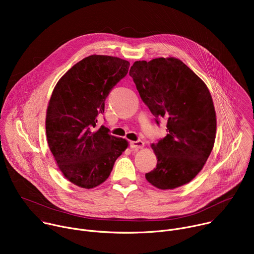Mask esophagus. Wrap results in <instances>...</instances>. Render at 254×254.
<instances>
[{"label":"esophagus","instance_id":"esophagus-1","mask_svg":"<svg viewBox=\"0 0 254 254\" xmlns=\"http://www.w3.org/2000/svg\"><path fill=\"white\" fill-rule=\"evenodd\" d=\"M129 146L131 149H134V150H137V149H141L144 147V142L140 139L138 140H135V141H130Z\"/></svg>","mask_w":254,"mask_h":254}]
</instances>
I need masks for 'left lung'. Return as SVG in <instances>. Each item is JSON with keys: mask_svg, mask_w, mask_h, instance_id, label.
<instances>
[{"mask_svg": "<svg viewBox=\"0 0 254 254\" xmlns=\"http://www.w3.org/2000/svg\"><path fill=\"white\" fill-rule=\"evenodd\" d=\"M129 75L157 124L167 121V135L152 144L157 167L146 179L162 190L189 183L204 167L215 141L216 114L209 89L174 57L135 61Z\"/></svg>", "mask_w": 254, "mask_h": 254, "instance_id": "obj_1", "label": "left lung"}]
</instances>
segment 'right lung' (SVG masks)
<instances>
[{
	"label": "right lung",
	"instance_id": "1",
	"mask_svg": "<svg viewBox=\"0 0 254 254\" xmlns=\"http://www.w3.org/2000/svg\"><path fill=\"white\" fill-rule=\"evenodd\" d=\"M129 62L105 55L88 56L57 82L46 115L50 151L67 180L91 189L110 177L115 162L127 148L125 138L96 127L104 101L128 71Z\"/></svg>",
	"mask_w": 254,
	"mask_h": 254
}]
</instances>
